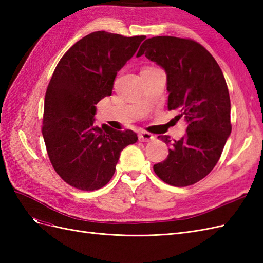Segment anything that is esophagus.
<instances>
[{
	"label": "esophagus",
	"mask_w": 263,
	"mask_h": 263,
	"mask_svg": "<svg viewBox=\"0 0 263 263\" xmlns=\"http://www.w3.org/2000/svg\"><path fill=\"white\" fill-rule=\"evenodd\" d=\"M138 139L141 142H147V141H150V140H154L155 137L150 133L141 132V133H138Z\"/></svg>",
	"instance_id": "1"
}]
</instances>
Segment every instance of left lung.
<instances>
[{
  "label": "left lung",
  "instance_id": "left-lung-1",
  "mask_svg": "<svg viewBox=\"0 0 263 263\" xmlns=\"http://www.w3.org/2000/svg\"><path fill=\"white\" fill-rule=\"evenodd\" d=\"M142 54L165 70L168 109H178L177 117L187 122L185 136L179 140L158 136L171 148L154 171L170 185H192L214 169L232 133L224 74L213 55L190 38H148L137 57Z\"/></svg>",
  "mask_w": 263,
  "mask_h": 263
}]
</instances>
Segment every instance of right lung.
<instances>
[{
    "instance_id": "obj_1",
    "label": "right lung",
    "mask_w": 263,
    "mask_h": 263,
    "mask_svg": "<svg viewBox=\"0 0 263 263\" xmlns=\"http://www.w3.org/2000/svg\"><path fill=\"white\" fill-rule=\"evenodd\" d=\"M146 36L94 31L62 55L45 95L42 133L49 160L69 185L94 191L112 179L121 151L137 141L133 130L94 125L95 105L112 94L117 71Z\"/></svg>"
}]
</instances>
